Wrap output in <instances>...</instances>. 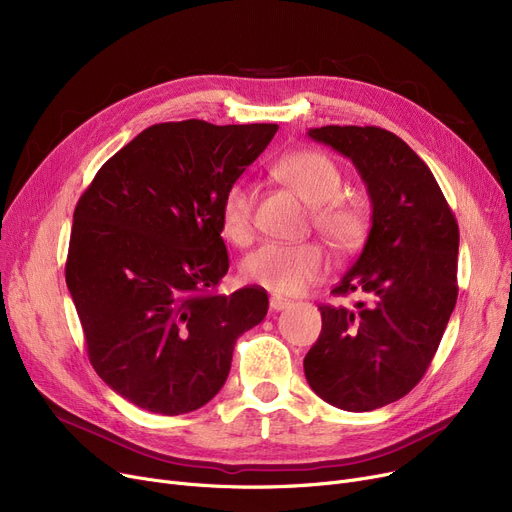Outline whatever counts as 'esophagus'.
Wrapping results in <instances>:
<instances>
[{"instance_id": "1", "label": "esophagus", "mask_w": 512, "mask_h": 512, "mask_svg": "<svg viewBox=\"0 0 512 512\" xmlns=\"http://www.w3.org/2000/svg\"><path fill=\"white\" fill-rule=\"evenodd\" d=\"M288 307H290V301H286V299H280V297H272L270 299V309L272 311H284Z\"/></svg>"}]
</instances>
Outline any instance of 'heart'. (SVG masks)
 Returning <instances> with one entry per match:
<instances>
[{"label":"heart","mask_w":512,"mask_h":512,"mask_svg":"<svg viewBox=\"0 0 512 512\" xmlns=\"http://www.w3.org/2000/svg\"><path fill=\"white\" fill-rule=\"evenodd\" d=\"M274 176L313 207V226L336 251L346 253L361 245L367 234L365 213L357 203L338 197L342 176L328 155L311 149L288 153L276 161ZM220 224L222 234L236 245L251 238L253 193L245 182H234L226 188L220 201ZM326 270V253L315 242H265L240 265V274L249 284L276 294H297L317 282Z\"/></svg>","instance_id":"obj_1"}]
</instances>
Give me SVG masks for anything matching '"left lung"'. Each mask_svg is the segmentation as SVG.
<instances>
[{"label":"left lung","instance_id":"1","mask_svg":"<svg viewBox=\"0 0 512 512\" xmlns=\"http://www.w3.org/2000/svg\"><path fill=\"white\" fill-rule=\"evenodd\" d=\"M307 134L353 161L371 201V230L332 290L367 301L319 307L305 378L332 407L373 411L409 394L438 351L459 292V226L432 170L396 134L378 126Z\"/></svg>","mask_w":512,"mask_h":512}]
</instances>
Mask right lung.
I'll list each match as a JSON object with an SVG mask.
<instances>
[{"label": "right lung", "instance_id": "right-lung-1", "mask_svg": "<svg viewBox=\"0 0 512 512\" xmlns=\"http://www.w3.org/2000/svg\"><path fill=\"white\" fill-rule=\"evenodd\" d=\"M278 124H153L78 199L66 284L99 378L151 413L201 409L236 338L267 313L263 288L218 294L228 272L220 201Z\"/></svg>", "mask_w": 512, "mask_h": 512}]
</instances>
